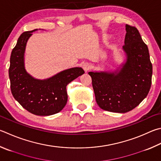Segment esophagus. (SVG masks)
<instances>
[{"label":"esophagus","instance_id":"esophagus-1","mask_svg":"<svg viewBox=\"0 0 161 161\" xmlns=\"http://www.w3.org/2000/svg\"><path fill=\"white\" fill-rule=\"evenodd\" d=\"M83 69H84V71H85V72L89 71V69H91V65H90L89 63H84V65H83Z\"/></svg>","mask_w":161,"mask_h":161}]
</instances>
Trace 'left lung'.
<instances>
[{"label": "left lung", "mask_w": 161, "mask_h": 161, "mask_svg": "<svg viewBox=\"0 0 161 161\" xmlns=\"http://www.w3.org/2000/svg\"><path fill=\"white\" fill-rule=\"evenodd\" d=\"M126 61L119 70L89 72L96 103L101 109L125 113L147 97L151 85L153 68L147 44L138 30L126 25Z\"/></svg>", "instance_id": "left-lung-1"}]
</instances>
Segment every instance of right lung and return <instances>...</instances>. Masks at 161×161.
I'll return each instance as SVG.
<instances>
[{"instance_id":"right-lung-1","label":"right lung","mask_w":161,"mask_h":161,"mask_svg":"<svg viewBox=\"0 0 161 161\" xmlns=\"http://www.w3.org/2000/svg\"><path fill=\"white\" fill-rule=\"evenodd\" d=\"M25 31L17 40L10 55L9 78L14 99L29 112L47 116L59 113L68 101L66 86L84 73L81 68H72L46 80H37L25 68V51L32 32Z\"/></svg>"}]
</instances>
